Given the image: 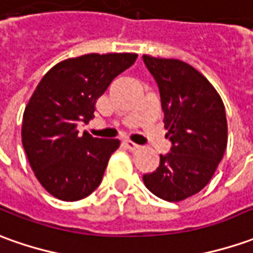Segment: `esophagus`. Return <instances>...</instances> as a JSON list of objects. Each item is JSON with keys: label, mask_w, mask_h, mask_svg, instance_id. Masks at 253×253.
I'll list each match as a JSON object with an SVG mask.
<instances>
[{"label": "esophagus", "mask_w": 253, "mask_h": 253, "mask_svg": "<svg viewBox=\"0 0 253 253\" xmlns=\"http://www.w3.org/2000/svg\"><path fill=\"white\" fill-rule=\"evenodd\" d=\"M123 144H125V147L130 149V151H137V149H140V145H137L135 142H133V141L130 140H125L123 141Z\"/></svg>", "instance_id": "1"}]
</instances>
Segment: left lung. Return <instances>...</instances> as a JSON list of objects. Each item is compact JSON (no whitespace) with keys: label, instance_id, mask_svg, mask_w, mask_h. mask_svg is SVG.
Instances as JSON below:
<instances>
[{"label":"left lung","instance_id":"8db88e82","mask_svg":"<svg viewBox=\"0 0 253 253\" xmlns=\"http://www.w3.org/2000/svg\"><path fill=\"white\" fill-rule=\"evenodd\" d=\"M159 87L169 154L159 168L142 176L156 197L178 202L195 195L217 169L227 147V119L220 95L191 65L142 55Z\"/></svg>","mask_w":253,"mask_h":253}]
</instances>
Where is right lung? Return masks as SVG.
Instances as JSON below:
<instances>
[{
    "label": "right lung",
    "mask_w": 253,
    "mask_h": 253,
    "mask_svg": "<svg viewBox=\"0 0 253 253\" xmlns=\"http://www.w3.org/2000/svg\"><path fill=\"white\" fill-rule=\"evenodd\" d=\"M137 54H87L56 63L41 79L23 113L22 144L40 184L55 198L73 202L102 181L120 141L95 138L77 125L94 118L97 99Z\"/></svg>",
    "instance_id": "1"
}]
</instances>
